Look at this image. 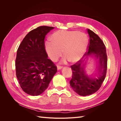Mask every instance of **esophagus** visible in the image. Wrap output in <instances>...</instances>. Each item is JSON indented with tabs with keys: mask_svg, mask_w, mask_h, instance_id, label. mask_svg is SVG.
<instances>
[{
	"mask_svg": "<svg viewBox=\"0 0 121 121\" xmlns=\"http://www.w3.org/2000/svg\"><path fill=\"white\" fill-rule=\"evenodd\" d=\"M62 68H63V67L60 66V65H57V69L58 70H60V69H61Z\"/></svg>",
	"mask_w": 121,
	"mask_h": 121,
	"instance_id": "1",
	"label": "esophagus"
}]
</instances>
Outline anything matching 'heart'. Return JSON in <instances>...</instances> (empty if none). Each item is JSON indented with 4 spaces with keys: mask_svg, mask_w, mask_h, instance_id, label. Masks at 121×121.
I'll list each match as a JSON object with an SVG mask.
<instances>
[{
    "mask_svg": "<svg viewBox=\"0 0 121 121\" xmlns=\"http://www.w3.org/2000/svg\"><path fill=\"white\" fill-rule=\"evenodd\" d=\"M45 45L50 59L56 61L63 53L64 61L69 59L73 63L79 61L85 55L88 44V37L84 32L78 31L59 30L52 35Z\"/></svg>",
    "mask_w": 121,
    "mask_h": 121,
    "instance_id": "obj_1",
    "label": "heart"
}]
</instances>
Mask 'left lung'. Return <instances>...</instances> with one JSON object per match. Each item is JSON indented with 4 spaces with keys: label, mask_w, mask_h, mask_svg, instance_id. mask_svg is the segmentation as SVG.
Masks as SVG:
<instances>
[{
    "label": "left lung",
    "mask_w": 121,
    "mask_h": 121,
    "mask_svg": "<svg viewBox=\"0 0 121 121\" xmlns=\"http://www.w3.org/2000/svg\"><path fill=\"white\" fill-rule=\"evenodd\" d=\"M89 35V41L87 56L90 55L98 58L99 69L97 78H90L84 72L85 64L82 65L81 60L71 66L73 71L69 84L72 89L80 95L85 96L96 92L100 88L106 76L107 71L108 57L104 43L99 36L90 29H87Z\"/></svg>",
    "instance_id": "left-lung-1"
}]
</instances>
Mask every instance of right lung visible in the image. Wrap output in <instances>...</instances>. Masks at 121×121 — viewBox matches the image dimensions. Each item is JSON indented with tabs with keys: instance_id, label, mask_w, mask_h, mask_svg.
<instances>
[{
	"instance_id": "add662e5",
	"label": "right lung",
	"mask_w": 121,
	"mask_h": 121,
	"mask_svg": "<svg viewBox=\"0 0 121 121\" xmlns=\"http://www.w3.org/2000/svg\"><path fill=\"white\" fill-rule=\"evenodd\" d=\"M54 27L40 26L25 36L17 50L16 76L21 88L29 95L37 96L48 87L57 67L48 58L45 47L46 35Z\"/></svg>"
}]
</instances>
